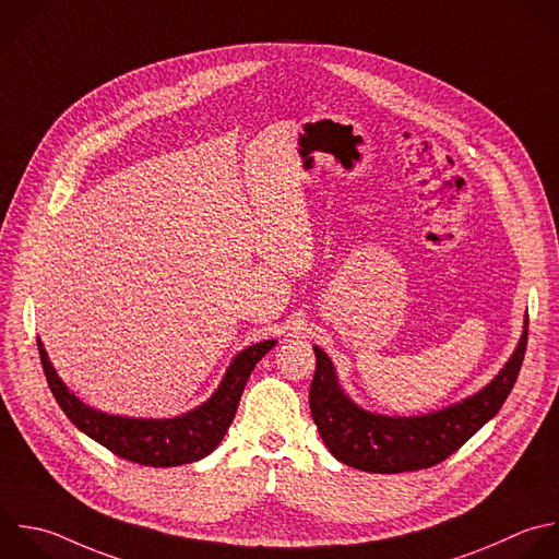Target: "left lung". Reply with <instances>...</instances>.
<instances>
[{
	"instance_id": "1",
	"label": "left lung",
	"mask_w": 559,
	"mask_h": 559,
	"mask_svg": "<svg viewBox=\"0 0 559 559\" xmlns=\"http://www.w3.org/2000/svg\"><path fill=\"white\" fill-rule=\"evenodd\" d=\"M528 317L504 367L476 393L424 415L393 417L358 406L341 386L330 356L314 345L317 369L310 384V411L323 443L345 465L397 474L441 463L459 450L504 404L526 349Z\"/></svg>"
}]
</instances>
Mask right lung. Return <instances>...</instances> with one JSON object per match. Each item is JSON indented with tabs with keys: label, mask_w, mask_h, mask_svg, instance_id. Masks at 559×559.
<instances>
[{
	"label": "right lung",
	"mask_w": 559,
	"mask_h": 559,
	"mask_svg": "<svg viewBox=\"0 0 559 559\" xmlns=\"http://www.w3.org/2000/svg\"><path fill=\"white\" fill-rule=\"evenodd\" d=\"M37 343L52 395L79 430H83L114 454L133 463L173 467L199 461L216 450L236 417L240 395L253 367L275 347L277 341H262L238 352L231 358L218 389L203 404L183 415L162 419L124 417L85 404L59 378L55 365L48 358L44 341L37 338Z\"/></svg>",
	"instance_id": "right-lung-1"
}]
</instances>
